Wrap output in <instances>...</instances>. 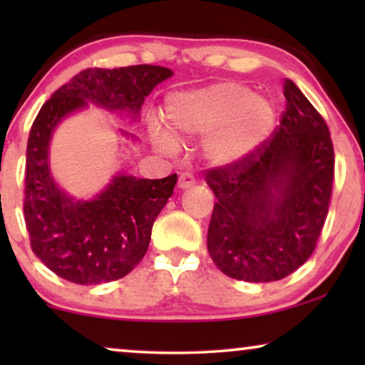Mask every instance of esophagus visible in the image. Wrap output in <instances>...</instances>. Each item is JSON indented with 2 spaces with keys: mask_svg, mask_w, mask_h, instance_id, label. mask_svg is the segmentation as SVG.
Wrapping results in <instances>:
<instances>
[{
  "mask_svg": "<svg viewBox=\"0 0 365 365\" xmlns=\"http://www.w3.org/2000/svg\"><path fill=\"white\" fill-rule=\"evenodd\" d=\"M196 181H194V176L191 173H182L181 176H179V181H178V187L179 189H187V187H192Z\"/></svg>",
  "mask_w": 365,
  "mask_h": 365,
  "instance_id": "34e87169",
  "label": "esophagus"
}]
</instances>
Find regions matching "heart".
<instances>
[{"instance_id":"obj_1","label":"heart","mask_w":365,"mask_h":365,"mask_svg":"<svg viewBox=\"0 0 365 365\" xmlns=\"http://www.w3.org/2000/svg\"><path fill=\"white\" fill-rule=\"evenodd\" d=\"M166 119L174 134L182 138L206 136L204 153L219 166L239 163L256 151L276 126V106L271 99L254 94L236 81L176 93L166 103ZM159 148H178V141L163 128L153 126Z\"/></svg>"}]
</instances>
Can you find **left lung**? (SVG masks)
I'll return each instance as SVG.
<instances>
[{"label": "left lung", "instance_id": "left-lung-1", "mask_svg": "<svg viewBox=\"0 0 365 365\" xmlns=\"http://www.w3.org/2000/svg\"><path fill=\"white\" fill-rule=\"evenodd\" d=\"M281 124L239 163L212 168L207 251L226 276L272 282L302 266L326 222L334 146L326 121L291 79Z\"/></svg>", "mask_w": 365, "mask_h": 365}]
</instances>
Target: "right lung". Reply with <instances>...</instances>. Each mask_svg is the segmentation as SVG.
<instances>
[{
	"label": "right lung",
	"instance_id": "right-lung-1",
	"mask_svg": "<svg viewBox=\"0 0 365 365\" xmlns=\"http://www.w3.org/2000/svg\"><path fill=\"white\" fill-rule=\"evenodd\" d=\"M173 71L153 64L116 69L88 68L43 104L28 138L24 222L31 249L59 277L83 286L121 279L141 262L153 224L176 186L163 179L114 176L91 201H74L56 186L48 149L54 128L88 101L136 119L144 98ZM128 134V133H124Z\"/></svg>",
	"mask_w": 365,
	"mask_h": 365
}]
</instances>
